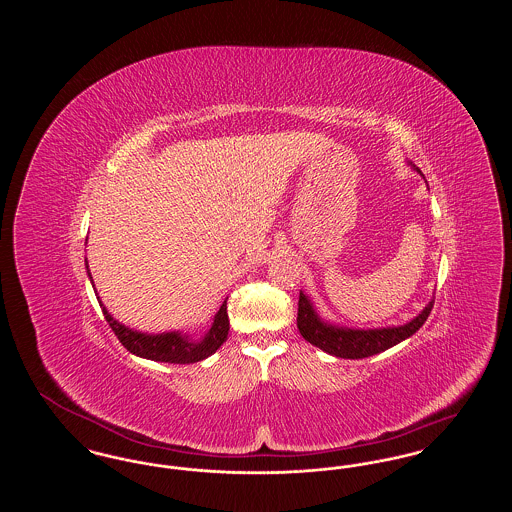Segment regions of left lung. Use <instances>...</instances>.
Returning <instances> with one entry per match:
<instances>
[{
	"label": "left lung",
	"instance_id": "8db88e82",
	"mask_svg": "<svg viewBox=\"0 0 512 512\" xmlns=\"http://www.w3.org/2000/svg\"><path fill=\"white\" fill-rule=\"evenodd\" d=\"M411 167L420 176H424L418 167L414 165ZM432 307H434V299H430L428 305L407 324L384 326V328H349V326L324 320L318 315L313 299L307 293L299 292L297 328L305 340L328 355H334L340 359H365L411 338L414 332L426 322Z\"/></svg>",
	"mask_w": 512,
	"mask_h": 512
}]
</instances>
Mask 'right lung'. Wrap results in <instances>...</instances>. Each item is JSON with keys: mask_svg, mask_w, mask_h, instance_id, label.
Wrapping results in <instances>:
<instances>
[{"mask_svg": "<svg viewBox=\"0 0 512 512\" xmlns=\"http://www.w3.org/2000/svg\"><path fill=\"white\" fill-rule=\"evenodd\" d=\"M86 270H88V278L94 286L88 261ZM94 292L98 295V290L94 288ZM228 299V297H226ZM99 307L103 311V317L109 322L111 330L115 332V336L119 338L122 345L132 353L138 355L142 359L149 361H157V363H174V365H190L203 361L207 357H211L220 345L228 338V330H230V320H228V311H226V301L220 305L217 315L213 318L209 330L205 332L203 338L192 340L190 334H184L180 330L174 332H163V334H147V332H138L134 328L124 326L117 318L107 311V307L101 303L99 299Z\"/></svg>", "mask_w": 512, "mask_h": 512, "instance_id": "obj_1", "label": "right lung"}]
</instances>
